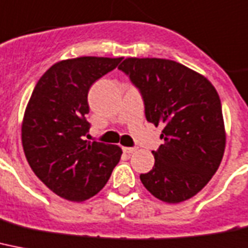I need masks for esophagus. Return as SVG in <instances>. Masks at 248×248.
I'll use <instances>...</instances> for the list:
<instances>
[{
	"label": "esophagus",
	"instance_id": "1",
	"mask_svg": "<svg viewBox=\"0 0 248 248\" xmlns=\"http://www.w3.org/2000/svg\"><path fill=\"white\" fill-rule=\"evenodd\" d=\"M124 152L127 153V154H132V153L136 152V148H126V146H124Z\"/></svg>",
	"mask_w": 248,
	"mask_h": 248
}]
</instances>
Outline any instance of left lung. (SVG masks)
I'll use <instances>...</instances> for the list:
<instances>
[{
	"label": "left lung",
	"instance_id": "left-lung-1",
	"mask_svg": "<svg viewBox=\"0 0 248 248\" xmlns=\"http://www.w3.org/2000/svg\"><path fill=\"white\" fill-rule=\"evenodd\" d=\"M118 70L144 102L145 117L163 126L152 152L153 170L140 174L145 188L170 204L196 195L219 168L225 148L222 103L208 78L178 62L126 58Z\"/></svg>",
	"mask_w": 248,
	"mask_h": 248
}]
</instances>
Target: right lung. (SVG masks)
Here are the masks:
<instances>
[{"label":"right lung","mask_w":248,"mask_h":248,"mask_svg":"<svg viewBox=\"0 0 248 248\" xmlns=\"http://www.w3.org/2000/svg\"><path fill=\"white\" fill-rule=\"evenodd\" d=\"M120 58L78 57L48 68L34 88L21 139L29 166L56 195L84 201L98 194L120 162L117 145L88 141V93Z\"/></svg>","instance_id":"obj_1"}]
</instances>
